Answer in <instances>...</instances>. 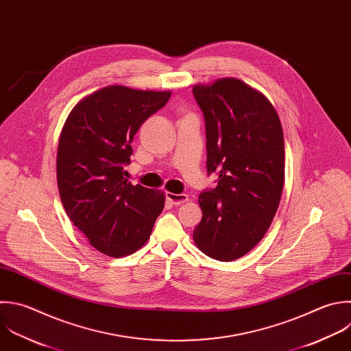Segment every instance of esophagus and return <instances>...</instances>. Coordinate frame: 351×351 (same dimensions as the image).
Masks as SVG:
<instances>
[{"instance_id":"obj_1","label":"esophagus","mask_w":351,"mask_h":351,"mask_svg":"<svg viewBox=\"0 0 351 351\" xmlns=\"http://www.w3.org/2000/svg\"><path fill=\"white\" fill-rule=\"evenodd\" d=\"M166 196H167V200H170L176 206H180V204L188 202V195H185V193H171V192H169Z\"/></svg>"}]
</instances>
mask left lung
I'll return each instance as SVG.
<instances>
[{"instance_id": "1", "label": "left lung", "mask_w": 351, "mask_h": 351, "mask_svg": "<svg viewBox=\"0 0 351 351\" xmlns=\"http://www.w3.org/2000/svg\"><path fill=\"white\" fill-rule=\"evenodd\" d=\"M204 115L207 173L218 185L199 195L203 217L193 230L197 248L234 261L267 232L284 186V134L278 115L258 90L236 78L196 85Z\"/></svg>"}]
</instances>
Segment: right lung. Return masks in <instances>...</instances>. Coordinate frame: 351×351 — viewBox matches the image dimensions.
Wrapping results in <instances>:
<instances>
[{
	"instance_id": "right-lung-1",
	"label": "right lung",
	"mask_w": 351,
	"mask_h": 351,
	"mask_svg": "<svg viewBox=\"0 0 351 351\" xmlns=\"http://www.w3.org/2000/svg\"><path fill=\"white\" fill-rule=\"evenodd\" d=\"M170 92L106 86L70 112L58 148V186L73 223L100 252L119 258L141 248L165 207L160 191L128 182L125 166L140 126Z\"/></svg>"
}]
</instances>
